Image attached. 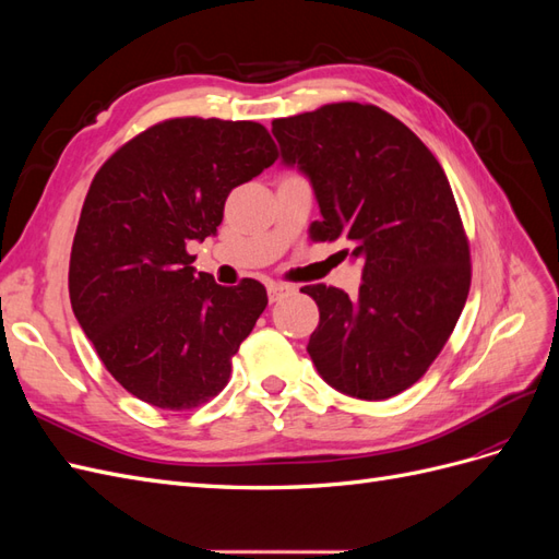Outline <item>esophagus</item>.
Returning <instances> with one entry per match:
<instances>
[{
    "label": "esophagus",
    "mask_w": 559,
    "mask_h": 559,
    "mask_svg": "<svg viewBox=\"0 0 559 559\" xmlns=\"http://www.w3.org/2000/svg\"><path fill=\"white\" fill-rule=\"evenodd\" d=\"M289 294H294V286L292 284H282V282H270L267 284V298H270V302H277L284 296H289Z\"/></svg>",
    "instance_id": "obj_1"
}]
</instances>
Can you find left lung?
Listing matches in <instances>:
<instances>
[{
  "label": "left lung",
  "mask_w": 559,
  "mask_h": 559,
  "mask_svg": "<svg viewBox=\"0 0 559 559\" xmlns=\"http://www.w3.org/2000/svg\"><path fill=\"white\" fill-rule=\"evenodd\" d=\"M273 134L284 165L314 189L321 222L312 238L347 240L364 261L354 298L326 284L300 289L319 308L312 364L347 396H396L441 354L471 286L468 240L443 167L376 105L275 118Z\"/></svg>",
  "instance_id": "obj_1"
}]
</instances>
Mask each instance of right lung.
Wrapping results in <instances>:
<instances>
[{"label":"right lung","mask_w":559,"mask_h":559,"mask_svg":"<svg viewBox=\"0 0 559 559\" xmlns=\"http://www.w3.org/2000/svg\"><path fill=\"white\" fill-rule=\"evenodd\" d=\"M275 160L261 123L186 116L140 132L97 170L72 245L70 300L132 396L191 411L226 386L265 286L216 284L186 247L214 235L228 193Z\"/></svg>","instance_id":"right-lung-1"}]
</instances>
